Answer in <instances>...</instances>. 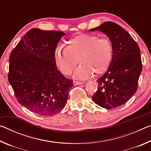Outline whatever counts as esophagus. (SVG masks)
<instances>
[{"label": "esophagus", "instance_id": "obj_1", "mask_svg": "<svg viewBox=\"0 0 151 151\" xmlns=\"http://www.w3.org/2000/svg\"><path fill=\"white\" fill-rule=\"evenodd\" d=\"M83 83H84L83 81H73V85H81V84H83Z\"/></svg>", "mask_w": 151, "mask_h": 151}]
</instances>
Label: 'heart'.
<instances>
[{
    "instance_id": "heart-1",
    "label": "heart",
    "mask_w": 151,
    "mask_h": 151,
    "mask_svg": "<svg viewBox=\"0 0 151 151\" xmlns=\"http://www.w3.org/2000/svg\"><path fill=\"white\" fill-rule=\"evenodd\" d=\"M112 57V46L107 38L82 34L68 40L66 47L58 46L55 51V62L64 75H69L79 62L74 76L85 79L101 75L108 69Z\"/></svg>"
}]
</instances>
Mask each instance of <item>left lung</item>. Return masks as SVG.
<instances>
[{
	"label": "left lung",
	"mask_w": 151,
	"mask_h": 151,
	"mask_svg": "<svg viewBox=\"0 0 151 151\" xmlns=\"http://www.w3.org/2000/svg\"><path fill=\"white\" fill-rule=\"evenodd\" d=\"M104 33L112 46V58L99 83L93 101L103 108L111 109L126 103L136 93L142 61L139 45L126 30L115 22L107 21L90 30Z\"/></svg>",
	"instance_id": "8db88e82"
}]
</instances>
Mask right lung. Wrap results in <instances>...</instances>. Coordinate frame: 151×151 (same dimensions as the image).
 Listing matches in <instances>:
<instances>
[{"label": "right lung", "instance_id": "add662e5", "mask_svg": "<svg viewBox=\"0 0 151 151\" xmlns=\"http://www.w3.org/2000/svg\"><path fill=\"white\" fill-rule=\"evenodd\" d=\"M65 33L32 29L10 55L8 80L19 103L41 116L63 110L73 86L58 70L55 51Z\"/></svg>", "mask_w": 151, "mask_h": 151}]
</instances>
